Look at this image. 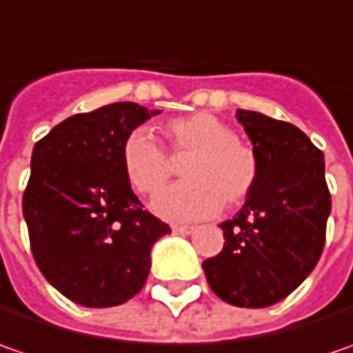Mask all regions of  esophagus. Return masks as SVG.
<instances>
[{
    "mask_svg": "<svg viewBox=\"0 0 353 353\" xmlns=\"http://www.w3.org/2000/svg\"><path fill=\"white\" fill-rule=\"evenodd\" d=\"M172 232L179 234V236H188V234L194 232V228L192 225H172Z\"/></svg>",
    "mask_w": 353,
    "mask_h": 353,
    "instance_id": "1",
    "label": "esophagus"
}]
</instances>
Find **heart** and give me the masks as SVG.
<instances>
[{"instance_id":"1","label":"heart","mask_w":353,"mask_h":353,"mask_svg":"<svg viewBox=\"0 0 353 353\" xmlns=\"http://www.w3.org/2000/svg\"><path fill=\"white\" fill-rule=\"evenodd\" d=\"M169 153L151 131L133 129L121 145V167L139 194H155L169 181L173 161H184L186 183L157 194L153 210L172 222H194L243 204L255 190L261 163L250 143L237 139L236 129L208 112L170 119L165 125ZM171 157H169L168 155Z\"/></svg>"}]
</instances>
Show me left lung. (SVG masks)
Wrapping results in <instances>:
<instances>
[{
	"label": "left lung",
	"mask_w": 353,
	"mask_h": 353,
	"mask_svg": "<svg viewBox=\"0 0 353 353\" xmlns=\"http://www.w3.org/2000/svg\"><path fill=\"white\" fill-rule=\"evenodd\" d=\"M259 155L255 190L224 230V250L202 267L228 305L263 308L289 296L319 263L332 200L324 155L292 123L237 110Z\"/></svg>",
	"instance_id": "left-lung-1"
}]
</instances>
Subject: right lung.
<instances>
[{
  "instance_id": "add662e5",
  "label": "right lung",
  "mask_w": 353,
  "mask_h": 353,
  "mask_svg": "<svg viewBox=\"0 0 353 353\" xmlns=\"http://www.w3.org/2000/svg\"><path fill=\"white\" fill-rule=\"evenodd\" d=\"M161 110L117 102L76 114L34 143L23 216L48 283L88 308L123 305L141 291L151 248L169 224L143 210L121 167L129 133Z\"/></svg>"
}]
</instances>
